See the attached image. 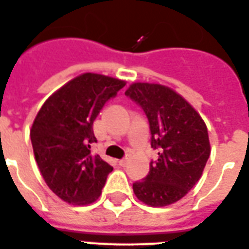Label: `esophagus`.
Here are the masks:
<instances>
[{
  "label": "esophagus",
  "mask_w": 249,
  "mask_h": 249,
  "mask_svg": "<svg viewBox=\"0 0 249 249\" xmlns=\"http://www.w3.org/2000/svg\"><path fill=\"white\" fill-rule=\"evenodd\" d=\"M118 163H119V166L124 167L128 163V159L127 158H124V159H121V160H118Z\"/></svg>",
  "instance_id": "1"
}]
</instances>
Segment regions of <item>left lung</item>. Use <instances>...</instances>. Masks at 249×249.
I'll return each instance as SVG.
<instances>
[{"instance_id": "left-lung-1", "label": "left lung", "mask_w": 249, "mask_h": 249, "mask_svg": "<svg viewBox=\"0 0 249 249\" xmlns=\"http://www.w3.org/2000/svg\"><path fill=\"white\" fill-rule=\"evenodd\" d=\"M124 94L142 106L151 147L159 148L148 175L132 184L134 194L150 207L174 204L196 184L210 158L206 123L180 94L160 83L134 82Z\"/></svg>"}]
</instances>
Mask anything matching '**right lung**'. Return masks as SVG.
<instances>
[{"label": "right lung", "mask_w": 249, "mask_h": 249, "mask_svg": "<svg viewBox=\"0 0 249 249\" xmlns=\"http://www.w3.org/2000/svg\"><path fill=\"white\" fill-rule=\"evenodd\" d=\"M126 81L83 72L45 101L30 128L34 158L45 182L69 204L86 206L102 194L112 167L92 155V123Z\"/></svg>", "instance_id": "right-lung-1"}]
</instances>
